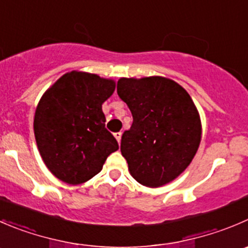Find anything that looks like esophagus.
<instances>
[{"instance_id": "34e87169", "label": "esophagus", "mask_w": 248, "mask_h": 248, "mask_svg": "<svg viewBox=\"0 0 248 248\" xmlns=\"http://www.w3.org/2000/svg\"><path fill=\"white\" fill-rule=\"evenodd\" d=\"M114 136H115V138L117 139V141H119V143H120V141H121V137H122L121 132H116V133H115Z\"/></svg>"}]
</instances>
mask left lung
Wrapping results in <instances>:
<instances>
[{
	"label": "left lung",
	"instance_id": "1",
	"mask_svg": "<svg viewBox=\"0 0 248 248\" xmlns=\"http://www.w3.org/2000/svg\"><path fill=\"white\" fill-rule=\"evenodd\" d=\"M117 94L133 122L121 138V153L134 179L157 188L190 165L201 140L198 109L188 92L168 78H120Z\"/></svg>",
	"mask_w": 248,
	"mask_h": 248
}]
</instances>
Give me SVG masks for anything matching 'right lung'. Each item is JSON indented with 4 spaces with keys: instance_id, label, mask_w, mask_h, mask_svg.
Wrapping results in <instances>:
<instances>
[{
    "instance_id": "right-lung-1",
    "label": "right lung",
    "mask_w": 248,
    "mask_h": 248,
    "mask_svg": "<svg viewBox=\"0 0 248 248\" xmlns=\"http://www.w3.org/2000/svg\"><path fill=\"white\" fill-rule=\"evenodd\" d=\"M114 90V81L73 71L41 98L33 120L36 143L43 162L58 179L74 185L87 182L119 149L105 128L102 110Z\"/></svg>"
}]
</instances>
